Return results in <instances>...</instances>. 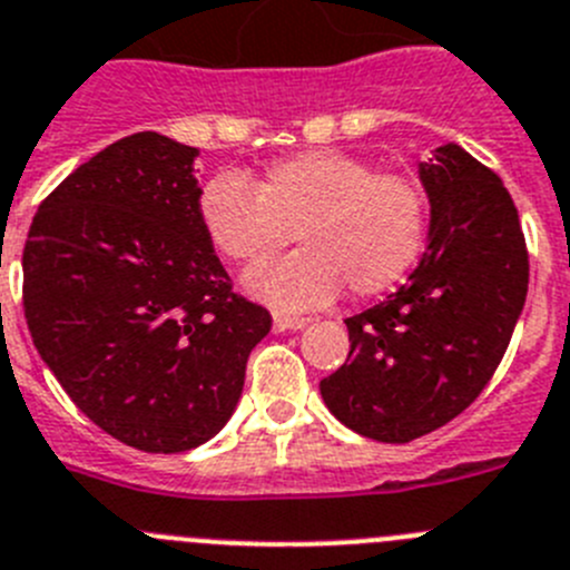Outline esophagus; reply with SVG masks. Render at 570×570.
Wrapping results in <instances>:
<instances>
[{
    "label": "esophagus",
    "mask_w": 570,
    "mask_h": 570,
    "mask_svg": "<svg viewBox=\"0 0 570 570\" xmlns=\"http://www.w3.org/2000/svg\"><path fill=\"white\" fill-rule=\"evenodd\" d=\"M305 325H307V320H299V316H282V313H276V316H274V331L276 333L302 331Z\"/></svg>",
    "instance_id": "1"
}]
</instances>
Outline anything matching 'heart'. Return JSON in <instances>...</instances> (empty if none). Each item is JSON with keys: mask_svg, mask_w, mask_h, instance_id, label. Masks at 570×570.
Here are the masks:
<instances>
[{"mask_svg": "<svg viewBox=\"0 0 570 570\" xmlns=\"http://www.w3.org/2000/svg\"><path fill=\"white\" fill-rule=\"evenodd\" d=\"M197 223L217 254L243 268L268 263L291 239L302 250L248 276V288L276 311L325 307L350 291L356 299L399 285L430 232L421 183L338 149L271 160L250 183L232 171L208 177Z\"/></svg>", "mask_w": 570, "mask_h": 570, "instance_id": "obj_1", "label": "heart"}]
</instances>
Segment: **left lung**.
I'll use <instances>...</instances> for the list:
<instances>
[{"mask_svg":"<svg viewBox=\"0 0 570 570\" xmlns=\"http://www.w3.org/2000/svg\"><path fill=\"white\" fill-rule=\"evenodd\" d=\"M430 245L387 302L350 316L347 362L322 379L353 432L410 443L461 415L489 384L529 291V250L503 180L458 144L417 166Z\"/></svg>","mask_w":570,"mask_h":570,"instance_id":"1","label":"left lung"}]
</instances>
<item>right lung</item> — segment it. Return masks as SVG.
<instances>
[{"label": "right lung", "mask_w": 570, "mask_h": 570, "mask_svg": "<svg viewBox=\"0 0 570 570\" xmlns=\"http://www.w3.org/2000/svg\"><path fill=\"white\" fill-rule=\"evenodd\" d=\"M195 158L158 132L115 140L41 200L22 254L39 356L92 424L140 452L217 435L271 331L197 223Z\"/></svg>", "instance_id": "right-lung-1"}]
</instances>
